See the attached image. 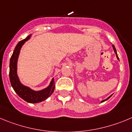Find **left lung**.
I'll return each mask as SVG.
<instances>
[{"label": "left lung", "instance_id": "1", "mask_svg": "<svg viewBox=\"0 0 132 132\" xmlns=\"http://www.w3.org/2000/svg\"><path fill=\"white\" fill-rule=\"evenodd\" d=\"M113 50H114V52L115 53V54H116L117 58V59H118V60H119V56H118V55H117V51H116V49H115V47H114V45H113ZM112 95H113V94H111V96H109L108 97V98H106V99H105V100H102V102H102H102H105V101L108 100L109 99V98H110L112 96Z\"/></svg>", "mask_w": 132, "mask_h": 132}]
</instances>
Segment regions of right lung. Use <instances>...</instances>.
I'll return each instance as SVG.
<instances>
[{"label": "right lung", "instance_id": "right-lung-1", "mask_svg": "<svg viewBox=\"0 0 132 132\" xmlns=\"http://www.w3.org/2000/svg\"><path fill=\"white\" fill-rule=\"evenodd\" d=\"M32 34L29 35L25 39L19 42L15 47L13 54L11 56L10 61V80L13 90L20 98L24 100L27 102L31 103H39L49 98L55 90V82L54 78L52 79L51 83L46 88L41 90L35 91L31 89L30 87L24 86L21 83L19 77L18 76V60L19 58V53L23 44L29 40Z\"/></svg>", "mask_w": 132, "mask_h": 132}]
</instances>
